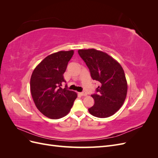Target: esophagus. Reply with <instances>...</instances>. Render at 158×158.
I'll return each instance as SVG.
<instances>
[{
    "label": "esophagus",
    "instance_id": "obj_1",
    "mask_svg": "<svg viewBox=\"0 0 158 158\" xmlns=\"http://www.w3.org/2000/svg\"><path fill=\"white\" fill-rule=\"evenodd\" d=\"M81 95H82V96H86L87 95V93L85 92H80V93Z\"/></svg>",
    "mask_w": 158,
    "mask_h": 158
}]
</instances>
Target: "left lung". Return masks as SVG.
Here are the masks:
<instances>
[{
  "instance_id": "left-lung-1",
  "label": "left lung",
  "mask_w": 158,
  "mask_h": 158,
  "mask_svg": "<svg viewBox=\"0 0 158 158\" xmlns=\"http://www.w3.org/2000/svg\"><path fill=\"white\" fill-rule=\"evenodd\" d=\"M78 52L89 69L91 77L100 84L92 95L94 105L88 111L99 118L113 115L123 106L127 94L122 66L111 56L96 49H80Z\"/></svg>"
}]
</instances>
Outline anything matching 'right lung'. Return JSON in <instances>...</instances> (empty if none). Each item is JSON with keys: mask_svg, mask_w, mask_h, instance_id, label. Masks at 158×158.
I'll list each match as a JSON object with an SVG mask.
<instances>
[{"mask_svg": "<svg viewBox=\"0 0 158 158\" xmlns=\"http://www.w3.org/2000/svg\"><path fill=\"white\" fill-rule=\"evenodd\" d=\"M74 51H59L43 60L33 70L30 80L32 98L38 110L52 119L64 117L70 111L77 94L62 88L63 74Z\"/></svg>", "mask_w": 158, "mask_h": 158, "instance_id": "1", "label": "right lung"}]
</instances>
